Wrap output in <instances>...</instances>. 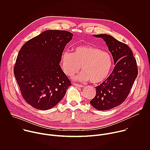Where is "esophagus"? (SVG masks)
Instances as JSON below:
<instances>
[{"instance_id":"1","label":"esophagus","mask_w":150,"mask_h":150,"mask_svg":"<svg viewBox=\"0 0 150 150\" xmlns=\"http://www.w3.org/2000/svg\"><path fill=\"white\" fill-rule=\"evenodd\" d=\"M74 85H75V87H79V88H82L83 87L82 85L78 84V83H74Z\"/></svg>"}]
</instances>
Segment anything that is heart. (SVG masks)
Listing matches in <instances>:
<instances>
[{
	"instance_id": "b5f03b06",
	"label": "heart",
	"mask_w": 150,
	"mask_h": 150,
	"mask_svg": "<svg viewBox=\"0 0 150 150\" xmlns=\"http://www.w3.org/2000/svg\"><path fill=\"white\" fill-rule=\"evenodd\" d=\"M61 65L64 72L69 76L78 72L81 67L82 71L74 79L79 81L90 80L97 83L108 78L112 68L113 60L108 52L83 45L75 47L74 53L68 50L63 52Z\"/></svg>"
}]
</instances>
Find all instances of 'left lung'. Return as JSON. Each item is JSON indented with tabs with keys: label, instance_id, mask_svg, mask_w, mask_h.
<instances>
[{
	"label": "left lung",
	"instance_id": "1",
	"mask_svg": "<svg viewBox=\"0 0 150 150\" xmlns=\"http://www.w3.org/2000/svg\"><path fill=\"white\" fill-rule=\"evenodd\" d=\"M105 42L115 67L109 76L96 87V96L90 104L98 110H108L121 104L129 94L138 75L137 62L126 44L108 34L93 35Z\"/></svg>",
	"mask_w": 150,
	"mask_h": 150
}]
</instances>
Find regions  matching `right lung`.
I'll return each mask as SVG.
<instances>
[{
    "label": "right lung",
    "mask_w": 150,
    "mask_h": 150,
    "mask_svg": "<svg viewBox=\"0 0 150 150\" xmlns=\"http://www.w3.org/2000/svg\"><path fill=\"white\" fill-rule=\"evenodd\" d=\"M73 34L47 30L21 47L13 73L23 98L34 108L52 109L72 83L60 66L61 56Z\"/></svg>",
    "instance_id": "right-lung-1"
}]
</instances>
